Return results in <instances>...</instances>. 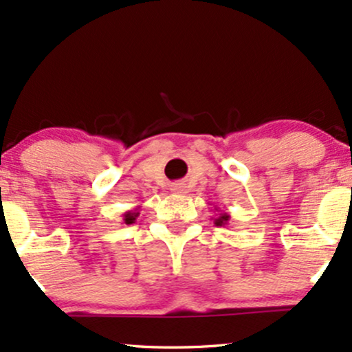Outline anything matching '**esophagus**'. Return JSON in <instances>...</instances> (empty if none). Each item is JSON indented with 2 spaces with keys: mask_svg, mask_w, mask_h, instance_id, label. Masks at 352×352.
<instances>
[{
  "mask_svg": "<svg viewBox=\"0 0 352 352\" xmlns=\"http://www.w3.org/2000/svg\"><path fill=\"white\" fill-rule=\"evenodd\" d=\"M170 192L175 193V195H184V193H187V187H185V184L177 182V184L170 185Z\"/></svg>",
  "mask_w": 352,
  "mask_h": 352,
  "instance_id": "obj_1",
  "label": "esophagus"
}]
</instances>
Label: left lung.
<instances>
[{
	"label": "left lung",
	"instance_id": "left-lung-1",
	"mask_svg": "<svg viewBox=\"0 0 352 352\" xmlns=\"http://www.w3.org/2000/svg\"><path fill=\"white\" fill-rule=\"evenodd\" d=\"M215 212H218V213H217V218H213V223H215L217 227H225V225H228V221H230L228 213L221 212V210H218L217 207H215Z\"/></svg>",
	"mask_w": 352,
	"mask_h": 352
}]
</instances>
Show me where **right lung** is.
Wrapping results in <instances>:
<instances>
[{
	"mask_svg": "<svg viewBox=\"0 0 352 352\" xmlns=\"http://www.w3.org/2000/svg\"><path fill=\"white\" fill-rule=\"evenodd\" d=\"M139 215H140V205H137L134 210H129V212L122 213V223H125V225L135 223L137 217Z\"/></svg>",
	"mask_w": 352,
	"mask_h": 352,
	"instance_id": "right-lung-1",
	"label": "right lung"
}]
</instances>
